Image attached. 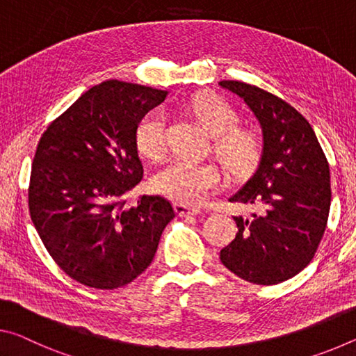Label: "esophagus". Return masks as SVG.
<instances>
[{
    "label": "esophagus",
    "instance_id": "1",
    "mask_svg": "<svg viewBox=\"0 0 356 356\" xmlns=\"http://www.w3.org/2000/svg\"><path fill=\"white\" fill-rule=\"evenodd\" d=\"M175 211H177L178 216H191V214H199V208H191L184 203H175Z\"/></svg>",
    "mask_w": 356,
    "mask_h": 356
}]
</instances>
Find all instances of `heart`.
Listing matches in <instances>:
<instances>
[{
	"mask_svg": "<svg viewBox=\"0 0 356 356\" xmlns=\"http://www.w3.org/2000/svg\"><path fill=\"white\" fill-rule=\"evenodd\" d=\"M191 112L214 138V153L233 175H246L259 164L261 138L255 131L238 127V115L230 104L216 95H203L191 102ZM134 142L140 154L157 159L164 153V118L159 112L143 115L136 126ZM222 183L213 164L175 159L156 172L151 186L157 194L184 205H202Z\"/></svg>",
	"mask_w": 356,
	"mask_h": 356,
	"instance_id": "1",
	"label": "heart"
}]
</instances>
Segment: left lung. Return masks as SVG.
<instances>
[{"mask_svg":"<svg viewBox=\"0 0 356 356\" xmlns=\"http://www.w3.org/2000/svg\"><path fill=\"white\" fill-rule=\"evenodd\" d=\"M219 85L244 99L264 134L257 170L230 199L259 211L233 218L238 233L220 261L248 282H284L309 265L322 241L331 205L328 161L309 121L290 104L244 81Z\"/></svg>","mask_w":356,"mask_h":356,"instance_id":"8db88e82","label":"left lung"}]
</instances>
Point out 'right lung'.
<instances>
[{
    "instance_id": "1",
    "label": "right lung",
    "mask_w": 356,
    "mask_h": 356,
    "mask_svg": "<svg viewBox=\"0 0 356 356\" xmlns=\"http://www.w3.org/2000/svg\"><path fill=\"white\" fill-rule=\"evenodd\" d=\"M165 96L149 86L102 81L39 140L28 188L31 220L55 264L86 287L113 290L142 275L175 218L161 195L126 207L143 178L136 126Z\"/></svg>"
}]
</instances>
